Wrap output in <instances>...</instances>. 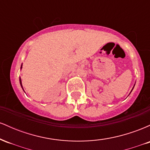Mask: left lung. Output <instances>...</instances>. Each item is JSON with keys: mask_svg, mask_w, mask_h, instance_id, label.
<instances>
[{"mask_svg": "<svg viewBox=\"0 0 150 150\" xmlns=\"http://www.w3.org/2000/svg\"><path fill=\"white\" fill-rule=\"evenodd\" d=\"M135 85H134V86H133V87H132V89L131 92H132V89H133V88H134V87H135ZM131 92H130V93H131Z\"/></svg>", "mask_w": 150, "mask_h": 150, "instance_id": "1", "label": "left lung"}]
</instances>
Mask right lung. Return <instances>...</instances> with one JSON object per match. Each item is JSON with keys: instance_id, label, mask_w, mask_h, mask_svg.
Here are the masks:
<instances>
[{"instance_id": "1", "label": "right lung", "mask_w": 150, "mask_h": 150, "mask_svg": "<svg viewBox=\"0 0 150 150\" xmlns=\"http://www.w3.org/2000/svg\"><path fill=\"white\" fill-rule=\"evenodd\" d=\"M22 65H21V68H20V69H21V70H22ZM20 85H21L22 89H23V90H24L23 87H22V80H21V78H20ZM24 92H25V90H24Z\"/></svg>"}]
</instances>
